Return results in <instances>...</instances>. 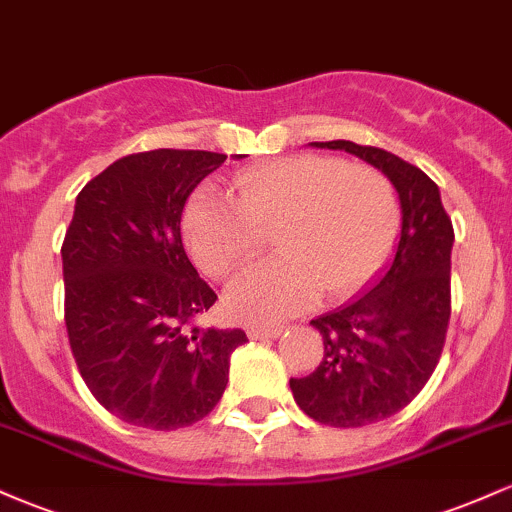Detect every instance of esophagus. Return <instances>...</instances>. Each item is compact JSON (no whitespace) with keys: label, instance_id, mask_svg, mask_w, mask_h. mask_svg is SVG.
<instances>
[{"label":"esophagus","instance_id":"esophagus-1","mask_svg":"<svg viewBox=\"0 0 512 512\" xmlns=\"http://www.w3.org/2000/svg\"><path fill=\"white\" fill-rule=\"evenodd\" d=\"M284 332V327H250L248 337L250 339H276Z\"/></svg>","mask_w":512,"mask_h":512}]
</instances>
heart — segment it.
<instances>
[{
	"instance_id": "1",
	"label": "heart",
	"mask_w": 512,
	"mask_h": 512,
	"mask_svg": "<svg viewBox=\"0 0 512 512\" xmlns=\"http://www.w3.org/2000/svg\"><path fill=\"white\" fill-rule=\"evenodd\" d=\"M236 197L199 187L182 216L192 260L226 279L274 231L279 255L228 286L226 310L243 325H269L327 301L354 296L378 274L397 236L399 209L390 180L363 163L298 154L240 170Z\"/></svg>"
}]
</instances>
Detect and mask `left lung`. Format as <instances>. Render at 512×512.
Instances as JSON below:
<instances>
[{
	"mask_svg": "<svg viewBox=\"0 0 512 512\" xmlns=\"http://www.w3.org/2000/svg\"><path fill=\"white\" fill-rule=\"evenodd\" d=\"M310 146L346 151L378 168L402 209L392 262L354 301L310 320L325 354L313 373L289 380L293 399L310 419L358 428L407 407L438 366L450 320L455 233L438 185L421 168L346 139Z\"/></svg>",
	"mask_w": 512,
	"mask_h": 512,
	"instance_id": "8db88e82",
	"label": "left lung"
}]
</instances>
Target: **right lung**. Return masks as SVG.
<instances>
[{
  "mask_svg": "<svg viewBox=\"0 0 512 512\" xmlns=\"http://www.w3.org/2000/svg\"><path fill=\"white\" fill-rule=\"evenodd\" d=\"M243 158V156H236ZM226 154L156 149L86 182L62 243L64 322L91 395L132 426L175 431L219 404L243 330H199L216 293L187 260L180 219Z\"/></svg>",
  "mask_w": 512,
  "mask_h": 512,
  "instance_id": "right-lung-1",
  "label": "right lung"
}]
</instances>
